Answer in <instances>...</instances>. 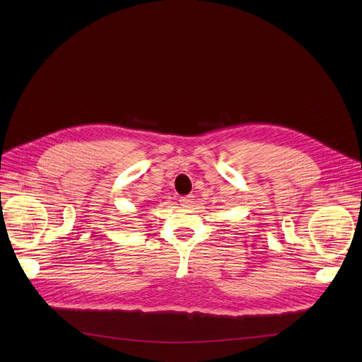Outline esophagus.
<instances>
[{
  "label": "esophagus",
  "instance_id": "esophagus-1",
  "mask_svg": "<svg viewBox=\"0 0 362 362\" xmlns=\"http://www.w3.org/2000/svg\"><path fill=\"white\" fill-rule=\"evenodd\" d=\"M193 198H194L193 194H186V196H182V198H180L179 201H180V204H182V205L187 206V205H190V204L193 202Z\"/></svg>",
  "mask_w": 362,
  "mask_h": 362
}]
</instances>
